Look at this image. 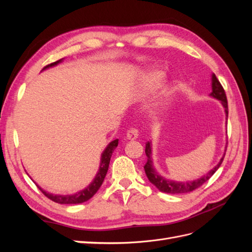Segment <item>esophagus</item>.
Listing matches in <instances>:
<instances>
[{"label": "esophagus", "instance_id": "1", "mask_svg": "<svg viewBox=\"0 0 252 252\" xmlns=\"http://www.w3.org/2000/svg\"><path fill=\"white\" fill-rule=\"evenodd\" d=\"M128 140H135L139 136V131L135 128H130L126 133Z\"/></svg>", "mask_w": 252, "mask_h": 252}]
</instances>
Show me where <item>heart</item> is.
Wrapping results in <instances>:
<instances>
[{"label":"heart","mask_w":252,"mask_h":252,"mask_svg":"<svg viewBox=\"0 0 252 252\" xmlns=\"http://www.w3.org/2000/svg\"><path fill=\"white\" fill-rule=\"evenodd\" d=\"M165 80V73L161 70H151L145 74L143 79L142 87L144 93L146 94H152L157 91L159 87L162 86V84Z\"/></svg>","instance_id":"b5f03b06"}]
</instances>
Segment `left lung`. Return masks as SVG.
Masks as SVG:
<instances>
[{"mask_svg":"<svg viewBox=\"0 0 252 252\" xmlns=\"http://www.w3.org/2000/svg\"><path fill=\"white\" fill-rule=\"evenodd\" d=\"M211 87H212V91L210 94V96L220 101V103H222V105H223V107L225 108L226 117L228 118V103H227L225 90H224L223 86L220 85V83L217 79L215 73H212V77H211ZM145 154H146V157H147V162L144 166V169H145V173H146L148 180L159 190V191L166 192V193H172V194L187 193L190 191H193V190H195L196 188L201 187L204 183L207 182L212 177L213 173H215L219 169V167L220 166V164H222L224 157H225V155H224L223 158H220L219 164L216 167H213V168L208 173L204 174L202 178L191 181V182H175V181H170V180L165 179L164 177L159 175L156 171L155 167H154V162H152V158H151L150 142L146 143V147H145Z\"/></svg>","mask_w":252,"mask_h":252,"instance_id":"left-lung-1","label":"left lung"}]
</instances>
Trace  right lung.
Masks as SVG:
<instances>
[{"mask_svg":"<svg viewBox=\"0 0 252 252\" xmlns=\"http://www.w3.org/2000/svg\"><path fill=\"white\" fill-rule=\"evenodd\" d=\"M63 61V59H61L57 62H53L47 66H45L43 68L44 69H47L49 67L52 66H56L59 63H61ZM119 144V140H113L112 142H110L108 144V146L105 148V150L103 151V154L101 156V164H100V168H98V171L95 175V178L94 179V181L91 182V184H89L88 187H86L85 189L81 190V191L74 193V194H70V195H58V194H51L49 192H46L45 190H43L40 186H37L41 191L43 192L44 195H46L48 199H50L51 201L59 203V204H80V203H84L88 201L89 199L93 197L95 192L97 191L100 187L102 186L104 179L106 177V173H107L108 170V167H109V163H110V158L112 156V152L113 150L117 148Z\"/></svg>","mask_w":252,"mask_h":252,"instance_id":"obj_1","label":"right lung"}]
</instances>
